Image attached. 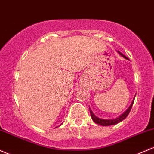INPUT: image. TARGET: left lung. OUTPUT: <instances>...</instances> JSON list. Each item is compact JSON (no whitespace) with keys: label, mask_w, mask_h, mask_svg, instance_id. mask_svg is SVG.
Segmentation results:
<instances>
[{"label":"left lung","mask_w":154,"mask_h":154,"mask_svg":"<svg viewBox=\"0 0 154 154\" xmlns=\"http://www.w3.org/2000/svg\"><path fill=\"white\" fill-rule=\"evenodd\" d=\"M118 53H119L120 55H121V56H123L125 59H126V60H129V59L127 58L126 56H125L124 55H123L122 53H121V52H119L118 50L117 51ZM135 96H136V94H135L134 99H133V101L132 102H131V104H130V106L127 109H126L125 112L123 113V114H121V116H118V118H113V119H103V118H100L99 117H97V116H95L94 115V113L92 112V110H91V108H89V109H90V113H91V118H92V120L94 121V122L96 123V124H99V125H101V126H112V125H115V124H117L118 123H120L121 121H124V120L126 118V117L128 116V115H129V113L130 112V111H131V107H132V105H133V103H134V98Z\"/></svg>","instance_id":"8db88e82"}]
</instances>
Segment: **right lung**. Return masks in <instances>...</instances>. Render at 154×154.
<instances>
[{
  "mask_svg": "<svg viewBox=\"0 0 154 154\" xmlns=\"http://www.w3.org/2000/svg\"><path fill=\"white\" fill-rule=\"evenodd\" d=\"M60 125H61V124H60Z\"/></svg>",
  "mask_w": 154,
  "mask_h": 154,
  "instance_id": "1",
  "label": "right lung"
}]
</instances>
